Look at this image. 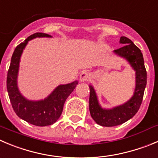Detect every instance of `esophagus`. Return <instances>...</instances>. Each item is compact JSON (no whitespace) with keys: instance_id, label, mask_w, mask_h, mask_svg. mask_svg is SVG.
Listing matches in <instances>:
<instances>
[{"instance_id":"esophagus-1","label":"esophagus","mask_w":158,"mask_h":158,"mask_svg":"<svg viewBox=\"0 0 158 158\" xmlns=\"http://www.w3.org/2000/svg\"><path fill=\"white\" fill-rule=\"evenodd\" d=\"M89 78H90V74H89V72H88L87 71H83V72H82L80 76H79V79L82 82L87 81Z\"/></svg>"}]
</instances>
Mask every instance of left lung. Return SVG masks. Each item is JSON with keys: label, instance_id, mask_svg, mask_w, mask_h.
Returning a JSON list of instances; mask_svg holds the SVG:
<instances>
[{"label": "left lung", "instance_id": "1", "mask_svg": "<svg viewBox=\"0 0 158 158\" xmlns=\"http://www.w3.org/2000/svg\"><path fill=\"white\" fill-rule=\"evenodd\" d=\"M120 44H124L114 52L126 58L135 71V88L133 96L127 102L111 109H104L98 103L97 94L92 86H89V112L96 123L101 126L111 127L121 125L132 118L137 113L142 104L144 90L147 86V71L144 65L143 54L139 48L126 36L120 38Z\"/></svg>", "mask_w": 158, "mask_h": 158}]
</instances>
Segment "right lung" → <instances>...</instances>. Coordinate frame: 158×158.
Instances as JSON below:
<instances>
[{"instance_id":"add662e5","label":"right lung","mask_w":158,"mask_h":158,"mask_svg":"<svg viewBox=\"0 0 158 158\" xmlns=\"http://www.w3.org/2000/svg\"><path fill=\"white\" fill-rule=\"evenodd\" d=\"M36 37H51V36L36 32L16 47L7 76V89L15 112L20 118L34 126H47L54 124L60 118L64 102L76 88L78 81L60 85L47 98L41 101H29L20 94L17 85L20 57L28 42Z\"/></svg>"}]
</instances>
